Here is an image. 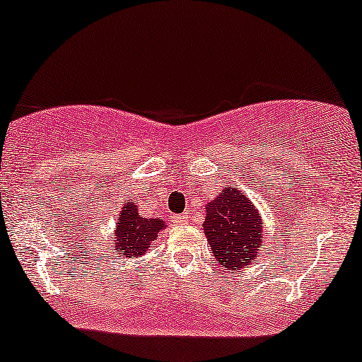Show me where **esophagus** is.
I'll return each mask as SVG.
<instances>
[{
    "instance_id": "34e87169",
    "label": "esophagus",
    "mask_w": 362,
    "mask_h": 362,
    "mask_svg": "<svg viewBox=\"0 0 362 362\" xmlns=\"http://www.w3.org/2000/svg\"><path fill=\"white\" fill-rule=\"evenodd\" d=\"M173 221L176 223V225H186V223L189 221L188 213H182V215H174L173 216Z\"/></svg>"
}]
</instances>
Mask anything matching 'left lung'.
Returning a JSON list of instances; mask_svg holds the SVG:
<instances>
[{"instance_id":"1","label":"left lung","mask_w":362,"mask_h":362,"mask_svg":"<svg viewBox=\"0 0 362 362\" xmlns=\"http://www.w3.org/2000/svg\"><path fill=\"white\" fill-rule=\"evenodd\" d=\"M203 230L213 257L225 270L247 269L263 247L260 213L243 191L231 186L206 204Z\"/></svg>"}]
</instances>
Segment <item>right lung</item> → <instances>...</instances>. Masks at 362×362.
Returning a JSON list of instances; mask_svg holds the SVG:
<instances>
[{
	"label": "right lung",
	"instance_id": "add662e5",
	"mask_svg": "<svg viewBox=\"0 0 362 362\" xmlns=\"http://www.w3.org/2000/svg\"><path fill=\"white\" fill-rule=\"evenodd\" d=\"M166 223L158 218H142L136 202L124 203L114 228V243L120 257H142L149 250L159 231L166 228Z\"/></svg>",
	"mask_w": 362,
	"mask_h": 362
}]
</instances>
